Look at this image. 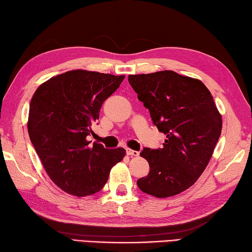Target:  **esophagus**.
Segmentation results:
<instances>
[{"mask_svg":"<svg viewBox=\"0 0 252 252\" xmlns=\"http://www.w3.org/2000/svg\"><path fill=\"white\" fill-rule=\"evenodd\" d=\"M127 155L130 157H137L139 155V153L136 151H133V149H127Z\"/></svg>","mask_w":252,"mask_h":252,"instance_id":"esophagus-1","label":"esophagus"}]
</instances>
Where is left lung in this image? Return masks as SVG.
Segmentation results:
<instances>
[{
	"label": "left lung",
	"mask_w": 252,
	"mask_h": 252,
	"mask_svg": "<svg viewBox=\"0 0 252 252\" xmlns=\"http://www.w3.org/2000/svg\"><path fill=\"white\" fill-rule=\"evenodd\" d=\"M138 99L154 125L166 135L161 148H144L149 174L139 189L157 198L178 195L197 182L221 134L222 119L208 88L199 79L174 70L129 75Z\"/></svg>",
	"instance_id": "left-lung-1"
}]
</instances>
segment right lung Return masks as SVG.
<instances>
[{
  "mask_svg": "<svg viewBox=\"0 0 252 252\" xmlns=\"http://www.w3.org/2000/svg\"><path fill=\"white\" fill-rule=\"evenodd\" d=\"M124 75L69 70L39 85L31 99L30 139L47 175L62 190L76 197L98 192L109 171L122 161V147L88 142L101 105L121 85Z\"/></svg>",
  "mask_w": 252,
  "mask_h": 252,
  "instance_id": "add662e5",
  "label": "right lung"
}]
</instances>
